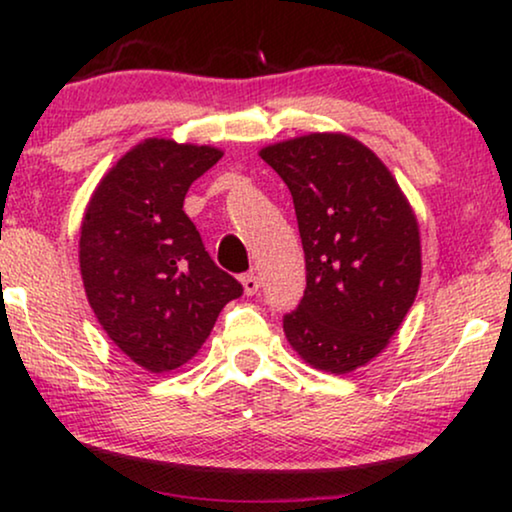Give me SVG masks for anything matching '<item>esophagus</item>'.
Wrapping results in <instances>:
<instances>
[{"instance_id":"1","label":"esophagus","mask_w":512,"mask_h":512,"mask_svg":"<svg viewBox=\"0 0 512 512\" xmlns=\"http://www.w3.org/2000/svg\"><path fill=\"white\" fill-rule=\"evenodd\" d=\"M242 286H244V293H247V296H254V293L258 291V286H261L256 272H247V275H242Z\"/></svg>"}]
</instances>
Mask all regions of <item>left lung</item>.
I'll use <instances>...</instances> for the list:
<instances>
[{"instance_id": "8db88e82", "label": "left lung", "mask_w": 512, "mask_h": 512, "mask_svg": "<svg viewBox=\"0 0 512 512\" xmlns=\"http://www.w3.org/2000/svg\"><path fill=\"white\" fill-rule=\"evenodd\" d=\"M261 158L289 186L307 286L284 314L291 347L326 373H349L387 347L415 303L419 228L396 179L368 146L314 132Z\"/></svg>"}]
</instances>
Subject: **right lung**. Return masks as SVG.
Returning <instances> with one entry per match:
<instances>
[{
	"label": "right lung",
	"mask_w": 512,
	"mask_h": 512,
	"mask_svg": "<svg viewBox=\"0 0 512 512\" xmlns=\"http://www.w3.org/2000/svg\"><path fill=\"white\" fill-rule=\"evenodd\" d=\"M223 153L146 139L95 188L81 226V277L97 321L151 373L195 356L242 284L207 254L184 212L188 188Z\"/></svg>",
	"instance_id": "obj_1"
}]
</instances>
